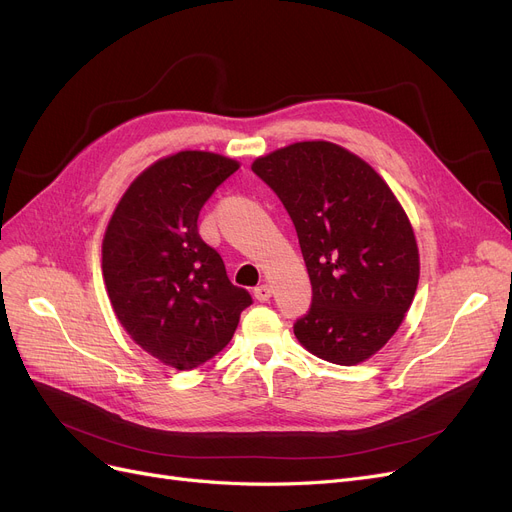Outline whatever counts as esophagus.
Returning <instances> with one entry per match:
<instances>
[{
  "label": "esophagus",
  "mask_w": 512,
  "mask_h": 512,
  "mask_svg": "<svg viewBox=\"0 0 512 512\" xmlns=\"http://www.w3.org/2000/svg\"><path fill=\"white\" fill-rule=\"evenodd\" d=\"M253 294H255V299L261 301V303L270 301V297H272V286H270V284H261V286H257V288L253 290Z\"/></svg>",
  "instance_id": "esophagus-1"
}]
</instances>
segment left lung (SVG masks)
<instances>
[{"instance_id": "left-lung-1", "label": "left lung", "mask_w": 512, "mask_h": 512, "mask_svg": "<svg viewBox=\"0 0 512 512\" xmlns=\"http://www.w3.org/2000/svg\"><path fill=\"white\" fill-rule=\"evenodd\" d=\"M297 228L313 299L294 336L315 357L357 365L394 336L419 282L407 213L351 151L305 141L255 159Z\"/></svg>"}]
</instances>
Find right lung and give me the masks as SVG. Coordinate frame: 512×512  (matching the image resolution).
I'll return each mask as SVG.
<instances>
[{
	"label": "right lung",
	"instance_id": "add662e5",
	"mask_svg": "<svg viewBox=\"0 0 512 512\" xmlns=\"http://www.w3.org/2000/svg\"><path fill=\"white\" fill-rule=\"evenodd\" d=\"M236 170L234 159L205 151L159 159L128 186L105 230L103 278L120 324L180 371L218 355L253 303L197 226L205 201Z\"/></svg>",
	"mask_w": 512,
	"mask_h": 512
}]
</instances>
